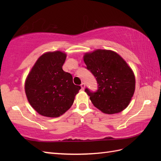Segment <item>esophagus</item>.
<instances>
[{"label":"esophagus","mask_w":161,"mask_h":161,"mask_svg":"<svg viewBox=\"0 0 161 161\" xmlns=\"http://www.w3.org/2000/svg\"><path fill=\"white\" fill-rule=\"evenodd\" d=\"M80 86H81V89H84V88H85V83H81Z\"/></svg>","instance_id":"1"}]
</instances>
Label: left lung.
<instances>
[{"label": "left lung", "instance_id": "8db88e82", "mask_svg": "<svg viewBox=\"0 0 161 161\" xmlns=\"http://www.w3.org/2000/svg\"><path fill=\"white\" fill-rule=\"evenodd\" d=\"M86 69L96 79L97 90L85 88L95 107L104 114L121 112L135 91V76L126 61L111 50H97L84 56Z\"/></svg>", "mask_w": 161, "mask_h": 161}]
</instances>
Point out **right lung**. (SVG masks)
I'll list each match as a JSON object with an SVG mask.
<instances>
[{
    "label": "right lung",
    "mask_w": 161,
    "mask_h": 161,
    "mask_svg": "<svg viewBox=\"0 0 161 161\" xmlns=\"http://www.w3.org/2000/svg\"><path fill=\"white\" fill-rule=\"evenodd\" d=\"M66 54L60 51L41 56L29 73L25 91L30 105L40 115L57 118L73 105L81 87L73 76L63 70Z\"/></svg>",
    "instance_id": "1"
}]
</instances>
